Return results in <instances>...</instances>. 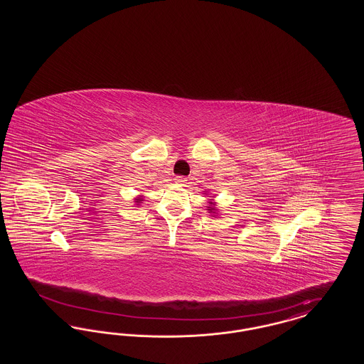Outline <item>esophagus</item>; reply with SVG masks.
I'll return each instance as SVG.
<instances>
[{
    "label": "esophagus",
    "instance_id": "1",
    "mask_svg": "<svg viewBox=\"0 0 364 364\" xmlns=\"http://www.w3.org/2000/svg\"><path fill=\"white\" fill-rule=\"evenodd\" d=\"M174 181H176L177 184H180V186H184L186 181H187V178H186L184 176H177V177L174 178Z\"/></svg>",
    "mask_w": 364,
    "mask_h": 364
}]
</instances>
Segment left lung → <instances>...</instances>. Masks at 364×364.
I'll use <instances>...</instances> for the list:
<instances>
[{
    "mask_svg": "<svg viewBox=\"0 0 364 364\" xmlns=\"http://www.w3.org/2000/svg\"><path fill=\"white\" fill-rule=\"evenodd\" d=\"M206 210H208V213H213V214L218 213V208H217V202H214V199H210V200H208V206Z\"/></svg>",
    "mask_w": 364,
    "mask_h": 364,
    "instance_id": "left-lung-1",
    "label": "left lung"
}]
</instances>
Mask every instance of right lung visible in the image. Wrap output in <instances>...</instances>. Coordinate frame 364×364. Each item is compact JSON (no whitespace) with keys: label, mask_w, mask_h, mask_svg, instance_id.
I'll list each match as a JSON object with an SVG mask.
<instances>
[{"label":"right lung","mask_w":364,"mask_h":364,"mask_svg":"<svg viewBox=\"0 0 364 364\" xmlns=\"http://www.w3.org/2000/svg\"><path fill=\"white\" fill-rule=\"evenodd\" d=\"M141 202H143V196H141V195H138V198H135V203L138 205V208L139 205H140Z\"/></svg>","instance_id":"1"}]
</instances>
